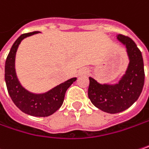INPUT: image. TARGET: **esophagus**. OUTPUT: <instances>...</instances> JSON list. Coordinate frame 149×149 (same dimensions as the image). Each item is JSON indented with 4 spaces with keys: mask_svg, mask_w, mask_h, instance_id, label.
Masks as SVG:
<instances>
[{
    "mask_svg": "<svg viewBox=\"0 0 149 149\" xmlns=\"http://www.w3.org/2000/svg\"><path fill=\"white\" fill-rule=\"evenodd\" d=\"M88 74V71L87 68H82L78 71V75H86Z\"/></svg>",
    "mask_w": 149,
    "mask_h": 149,
    "instance_id": "esophagus-1",
    "label": "esophagus"
}]
</instances>
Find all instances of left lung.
I'll return each mask as SVG.
<instances>
[{"instance_id":"1","label":"left lung","mask_w":149,"mask_h":149,"mask_svg":"<svg viewBox=\"0 0 149 149\" xmlns=\"http://www.w3.org/2000/svg\"><path fill=\"white\" fill-rule=\"evenodd\" d=\"M117 39L126 47L129 65L118 84H100L89 77L88 95L92 104L108 113L123 112L137 101L144 85V65L141 51L129 36L118 35Z\"/></svg>"}]
</instances>
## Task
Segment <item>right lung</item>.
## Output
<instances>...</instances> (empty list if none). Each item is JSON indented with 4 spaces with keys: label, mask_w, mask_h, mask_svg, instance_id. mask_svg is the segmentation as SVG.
Wrapping results in <instances>:
<instances>
[{
    "label": "right lung",
    "mask_w": 149,
    "mask_h": 149,
    "mask_svg": "<svg viewBox=\"0 0 149 149\" xmlns=\"http://www.w3.org/2000/svg\"><path fill=\"white\" fill-rule=\"evenodd\" d=\"M37 33L39 31L21 35L15 41L6 60L5 81L12 101L23 113L35 117H47L54 113L62 106L67 88L77 80V77H72L42 94L30 92L21 85L15 71L16 52L23 39Z\"/></svg>",
    "instance_id": "1"
}]
</instances>
